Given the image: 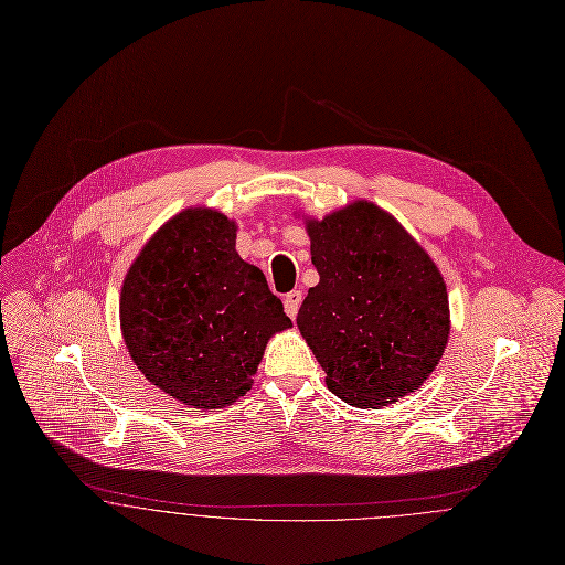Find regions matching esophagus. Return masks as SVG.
Listing matches in <instances>:
<instances>
[{
	"label": "esophagus",
	"mask_w": 565,
	"mask_h": 565,
	"mask_svg": "<svg viewBox=\"0 0 565 565\" xmlns=\"http://www.w3.org/2000/svg\"><path fill=\"white\" fill-rule=\"evenodd\" d=\"M301 301H303L301 290H292V292H288V295L284 297V310H286V313H288L290 318L297 316L299 308H301Z\"/></svg>",
	"instance_id": "esophagus-1"
}]
</instances>
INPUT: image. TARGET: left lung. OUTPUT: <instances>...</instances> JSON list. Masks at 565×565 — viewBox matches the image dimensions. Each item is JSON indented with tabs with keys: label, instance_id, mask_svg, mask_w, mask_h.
I'll return each instance as SVG.
<instances>
[{
	"label": "left lung",
	"instance_id": "obj_1",
	"mask_svg": "<svg viewBox=\"0 0 565 565\" xmlns=\"http://www.w3.org/2000/svg\"><path fill=\"white\" fill-rule=\"evenodd\" d=\"M320 281L297 316L327 387L353 407L379 409L416 392L450 335L438 264L373 201L322 218L303 216Z\"/></svg>",
	"mask_w": 565,
	"mask_h": 565
}]
</instances>
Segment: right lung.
Listing matches in <instances>:
<instances>
[{"mask_svg": "<svg viewBox=\"0 0 565 565\" xmlns=\"http://www.w3.org/2000/svg\"><path fill=\"white\" fill-rule=\"evenodd\" d=\"M236 221L214 207H186L145 243L121 286L134 364L201 412L245 396L268 340L292 327L264 273L236 252Z\"/></svg>", "mask_w": 565, "mask_h": 565, "instance_id": "obj_1", "label": "right lung"}]
</instances>
